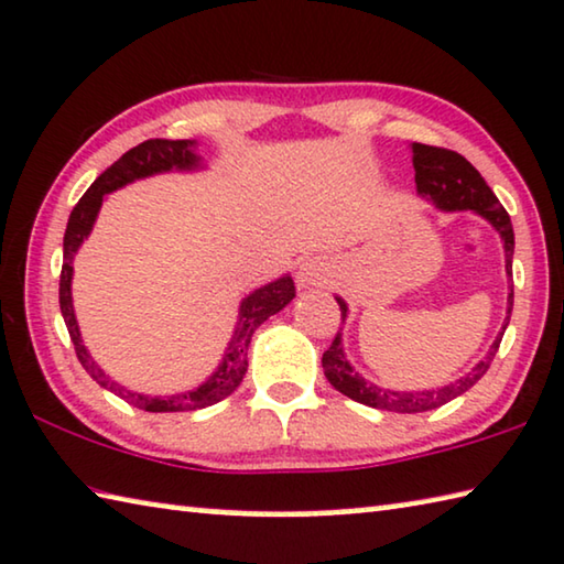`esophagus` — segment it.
Returning a JSON list of instances; mask_svg holds the SVG:
<instances>
[{
    "mask_svg": "<svg viewBox=\"0 0 564 564\" xmlns=\"http://www.w3.org/2000/svg\"><path fill=\"white\" fill-rule=\"evenodd\" d=\"M296 281H299V289H318V285H324L326 283L324 263H321L318 258H306V261L299 265Z\"/></svg>",
    "mask_w": 564,
    "mask_h": 564,
    "instance_id": "1",
    "label": "esophagus"
}]
</instances>
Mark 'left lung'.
<instances>
[{"mask_svg": "<svg viewBox=\"0 0 564 564\" xmlns=\"http://www.w3.org/2000/svg\"><path fill=\"white\" fill-rule=\"evenodd\" d=\"M409 148H411V163H414V170H416V193L442 213L469 210L475 213V216L485 218L489 226L497 230L499 238H502L505 271L509 279H512V256H514L512 220H509L502 203L497 200V195L491 193V187L485 183V177L477 173V167L471 165L469 160H464L459 153H452V150L422 145V142H411ZM512 301H514V291L512 285H509L505 324H502V330L495 336V341H491L487 356L471 366L464 377L454 379L452 383H446V387L406 391V389H383L379 383L366 381L361 373L354 369L351 361L346 359L341 334H336L334 344L326 348L321 366H324V373L330 381V387L341 391L344 397L359 401V404L383 409V411H397V414H419V411L440 409L442 404H446V401L462 397L464 391H469L481 377H485L491 359H495L499 341H502L509 316H512ZM336 303L338 308H341V318L346 324L348 303L341 296H336Z\"/></svg>", "mask_w": 564, "mask_h": 564, "instance_id": "8db88e82", "label": "left lung"}]
</instances>
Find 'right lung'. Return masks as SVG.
Masks as SVG:
<instances>
[{
    "instance_id": "add662e5",
    "label": "right lung",
    "mask_w": 564,
    "mask_h": 564,
    "mask_svg": "<svg viewBox=\"0 0 564 564\" xmlns=\"http://www.w3.org/2000/svg\"><path fill=\"white\" fill-rule=\"evenodd\" d=\"M198 142L195 140H145L138 148L124 153L118 163H112L97 181L87 187V193L79 198L75 210L69 213L65 243H62V275H59V311L65 318V326L69 330V338L75 344V354L83 369L93 377L102 389L112 391L115 397L128 401V404L138 406L142 411H195L205 409L223 401L234 394L238 383L243 381L248 369V346L253 338L256 328L263 324L265 318L279 314L296 296V285H293L291 273H283L279 279L261 285V289L250 291L248 296L240 301L238 306V321L234 328V336L223 351V359L216 366V371L205 379L200 387L177 391V394H140L122 383L115 381L95 356L87 351L83 344V334H79L75 303H73V275H75V256L85 238L93 234L97 213H100L105 195H110L120 187L142 181V177H153L160 173H193V170H203V158L195 153Z\"/></svg>"
}]
</instances>
